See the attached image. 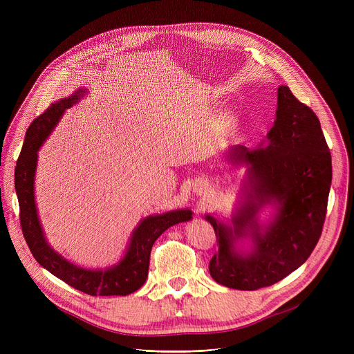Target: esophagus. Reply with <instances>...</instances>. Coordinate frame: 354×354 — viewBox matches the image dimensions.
<instances>
[{
	"instance_id": "obj_1",
	"label": "esophagus",
	"mask_w": 354,
	"mask_h": 354,
	"mask_svg": "<svg viewBox=\"0 0 354 354\" xmlns=\"http://www.w3.org/2000/svg\"><path fill=\"white\" fill-rule=\"evenodd\" d=\"M206 189H207V183L205 180H197L194 183V192L197 194H203L206 192Z\"/></svg>"
}]
</instances>
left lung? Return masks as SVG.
Returning <instances> with one entry per match:
<instances>
[{"mask_svg":"<svg viewBox=\"0 0 354 354\" xmlns=\"http://www.w3.org/2000/svg\"><path fill=\"white\" fill-rule=\"evenodd\" d=\"M268 144L255 151L243 145L230 149L228 160L248 167L242 206L232 225L212 216L218 250L212 258V277L230 288L258 290L272 286L304 263L322 234L332 182L330 151L319 119L292 95L277 89L276 120ZM278 205L275 220L263 231L259 210ZM250 236L254 246L243 252L237 241Z\"/></svg>","mask_w":354,"mask_h":354,"instance_id":"1","label":"left lung"}]
</instances>
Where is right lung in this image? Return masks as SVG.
<instances>
[{"label": "right lung", "mask_w": 354, "mask_h": 354, "mask_svg": "<svg viewBox=\"0 0 354 354\" xmlns=\"http://www.w3.org/2000/svg\"><path fill=\"white\" fill-rule=\"evenodd\" d=\"M86 93L78 89L71 96L50 105L29 126L24 147L15 168V189L19 201V221L25 241L33 258L68 286L89 295H127L137 291L148 276L151 248L158 236L169 227L189 221V209L174 210L164 214L148 216L134 230L123 259L109 269H85L64 259L47 243L35 203V172L37 151L43 141L53 131L66 109L75 105Z\"/></svg>", "instance_id": "right-lung-1"}]
</instances>
